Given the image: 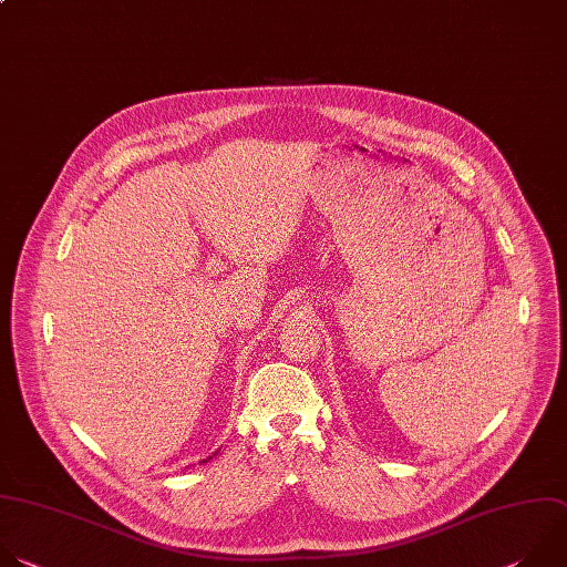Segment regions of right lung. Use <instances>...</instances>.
I'll use <instances>...</instances> for the list:
<instances>
[{
  "label": "right lung",
  "instance_id": "right-lung-1",
  "mask_svg": "<svg viewBox=\"0 0 567 567\" xmlns=\"http://www.w3.org/2000/svg\"><path fill=\"white\" fill-rule=\"evenodd\" d=\"M214 456H216V454H214ZM209 458H212V456H209ZM209 458H205V461H203V463H207V461H209Z\"/></svg>",
  "mask_w": 567,
  "mask_h": 567
}]
</instances>
